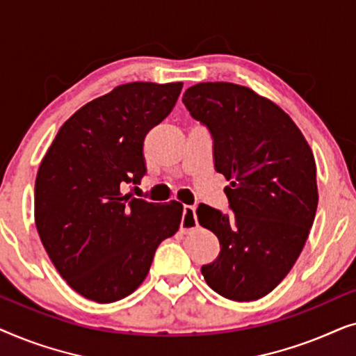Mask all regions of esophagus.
Wrapping results in <instances>:
<instances>
[{
    "instance_id": "obj_1",
    "label": "esophagus",
    "mask_w": 356,
    "mask_h": 356,
    "mask_svg": "<svg viewBox=\"0 0 356 356\" xmlns=\"http://www.w3.org/2000/svg\"><path fill=\"white\" fill-rule=\"evenodd\" d=\"M197 228V218H196V207L194 206H184L183 207V218H181V232H191Z\"/></svg>"
}]
</instances>
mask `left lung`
Instances as JSON below:
<instances>
[{
    "label": "left lung",
    "instance_id": "obj_1",
    "mask_svg": "<svg viewBox=\"0 0 356 356\" xmlns=\"http://www.w3.org/2000/svg\"><path fill=\"white\" fill-rule=\"evenodd\" d=\"M183 104L211 133L216 170L230 181V213L206 204L196 211L220 241L218 257L201 272L228 300H259L285 279L313 227V150L280 106L248 87L201 82L184 92Z\"/></svg>",
    "mask_w": 356,
    "mask_h": 356
}]
</instances>
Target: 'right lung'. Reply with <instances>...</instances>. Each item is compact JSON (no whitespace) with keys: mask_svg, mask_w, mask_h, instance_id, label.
<instances>
[{"mask_svg":"<svg viewBox=\"0 0 356 356\" xmlns=\"http://www.w3.org/2000/svg\"><path fill=\"white\" fill-rule=\"evenodd\" d=\"M181 82H131L61 126L35 179V225L72 290L113 303L143 284L155 250L178 232L183 206L123 196L147 172L144 138L177 104Z\"/></svg>","mask_w":356,"mask_h":356,"instance_id":"obj_1","label":"right lung"}]
</instances>
